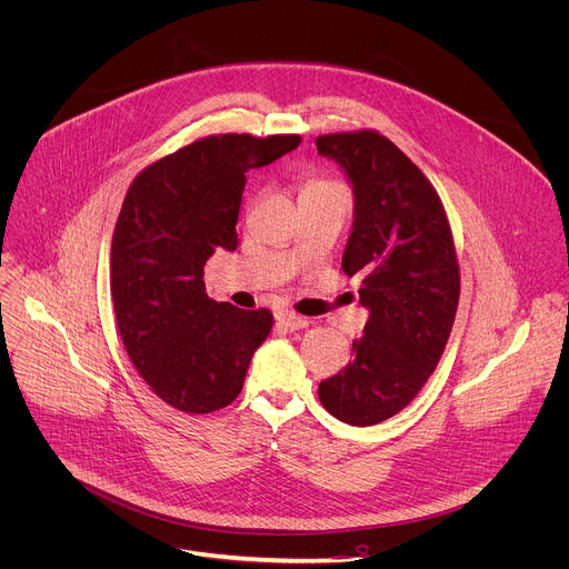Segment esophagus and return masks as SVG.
<instances>
[{"instance_id":"34e87169","label":"esophagus","mask_w":569,"mask_h":569,"mask_svg":"<svg viewBox=\"0 0 569 569\" xmlns=\"http://www.w3.org/2000/svg\"><path fill=\"white\" fill-rule=\"evenodd\" d=\"M274 319H277V323L283 326L286 330H301V328L308 326V321H306L303 317H299V315H295V312H290V310H279V312L274 315Z\"/></svg>"}]
</instances>
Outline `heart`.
Wrapping results in <instances>:
<instances>
[{
  "label": "heart",
  "mask_w": 569,
  "mask_h": 569,
  "mask_svg": "<svg viewBox=\"0 0 569 569\" xmlns=\"http://www.w3.org/2000/svg\"><path fill=\"white\" fill-rule=\"evenodd\" d=\"M319 183H326V181H312V183H308V186H319Z\"/></svg>",
  "instance_id": "heart-1"
}]
</instances>
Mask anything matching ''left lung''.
<instances>
[{
  "instance_id": "left-lung-1",
  "label": "left lung",
  "mask_w": 569,
  "mask_h": 569,
  "mask_svg": "<svg viewBox=\"0 0 569 569\" xmlns=\"http://www.w3.org/2000/svg\"><path fill=\"white\" fill-rule=\"evenodd\" d=\"M355 194L341 268L359 274L368 310L352 361L319 383L343 423L375 426L401 412L435 372L459 306V263L443 203L426 174L375 130L317 137Z\"/></svg>"
}]
</instances>
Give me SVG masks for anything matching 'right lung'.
Wrapping results in <instances>:
<instances>
[{
    "label": "right lung",
    "mask_w": 569,
    "mask_h": 569,
    "mask_svg": "<svg viewBox=\"0 0 569 569\" xmlns=\"http://www.w3.org/2000/svg\"><path fill=\"white\" fill-rule=\"evenodd\" d=\"M299 143L212 134L154 161L126 192L110 246L117 328L141 379L181 412L230 406L270 335V310L208 299L203 266L217 248H237L246 172Z\"/></svg>",
    "instance_id": "obj_1"
}]
</instances>
